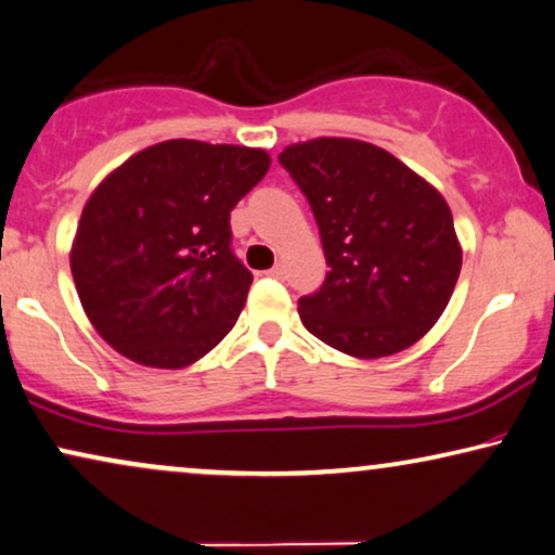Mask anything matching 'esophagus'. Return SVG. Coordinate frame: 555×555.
<instances>
[{
	"label": "esophagus",
	"instance_id": "34e87169",
	"mask_svg": "<svg viewBox=\"0 0 555 555\" xmlns=\"http://www.w3.org/2000/svg\"><path fill=\"white\" fill-rule=\"evenodd\" d=\"M268 275H270V278H278V280H280V278H285V264H283V262H278L275 268H272V270L268 272Z\"/></svg>",
	"mask_w": 555,
	"mask_h": 555
}]
</instances>
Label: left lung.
<instances>
[{"label": "left lung", "instance_id": "1", "mask_svg": "<svg viewBox=\"0 0 555 555\" xmlns=\"http://www.w3.org/2000/svg\"><path fill=\"white\" fill-rule=\"evenodd\" d=\"M280 165L313 208L331 268L298 300L304 326L357 359L413 347L441 319L462 272L441 193L387 150L347 137L287 145Z\"/></svg>", "mask_w": 555, "mask_h": 555}]
</instances>
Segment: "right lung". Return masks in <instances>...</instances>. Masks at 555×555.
Returning a JSON list of instances; mask_svg holds the SVG:
<instances>
[{
  "mask_svg": "<svg viewBox=\"0 0 555 555\" xmlns=\"http://www.w3.org/2000/svg\"><path fill=\"white\" fill-rule=\"evenodd\" d=\"M268 170L264 150L168 140L96 185L70 272L106 344L137 364L181 370L224 339L251 285L229 214Z\"/></svg>",
  "mask_w": 555,
  "mask_h": 555,
  "instance_id": "obj_1",
  "label": "right lung"
}]
</instances>
